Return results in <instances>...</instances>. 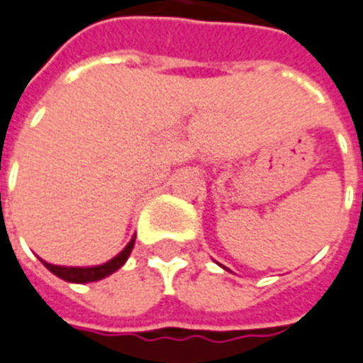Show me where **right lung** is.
<instances>
[{
  "label": "right lung",
  "instance_id": "add662e5",
  "mask_svg": "<svg viewBox=\"0 0 363 363\" xmlns=\"http://www.w3.org/2000/svg\"><path fill=\"white\" fill-rule=\"evenodd\" d=\"M133 246H135V238L127 244V248L121 252L119 256H115L113 259H109L107 264H101V266H94V268H66V266H52V264H46L45 266L54 276L62 277L66 281H72V284H87V281H97V279H104V277L111 276L113 272L117 269L127 262V258L133 252Z\"/></svg>",
  "mask_w": 363,
  "mask_h": 363
}]
</instances>
